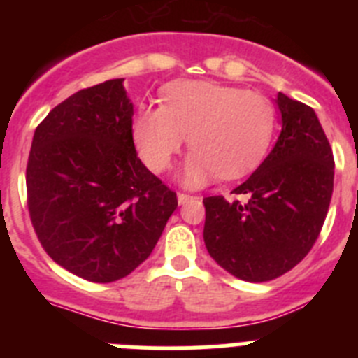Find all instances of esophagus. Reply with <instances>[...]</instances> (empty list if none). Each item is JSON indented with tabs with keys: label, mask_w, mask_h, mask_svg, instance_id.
<instances>
[{
	"label": "esophagus",
	"mask_w": 358,
	"mask_h": 358,
	"mask_svg": "<svg viewBox=\"0 0 358 358\" xmlns=\"http://www.w3.org/2000/svg\"><path fill=\"white\" fill-rule=\"evenodd\" d=\"M194 195H186V194H177V202H179V204H186V202H189V201H194Z\"/></svg>",
	"instance_id": "esophagus-1"
}]
</instances>
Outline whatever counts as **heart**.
<instances>
[{"mask_svg": "<svg viewBox=\"0 0 358 358\" xmlns=\"http://www.w3.org/2000/svg\"><path fill=\"white\" fill-rule=\"evenodd\" d=\"M276 127L273 102L258 91L211 82H182L164 87L159 109L141 107L131 125L132 143L152 172L172 166L186 145L181 182L206 185L215 173L236 179L267 154Z\"/></svg>", "mask_w": 358, "mask_h": 358, "instance_id": "obj_1", "label": "heart"}]
</instances>
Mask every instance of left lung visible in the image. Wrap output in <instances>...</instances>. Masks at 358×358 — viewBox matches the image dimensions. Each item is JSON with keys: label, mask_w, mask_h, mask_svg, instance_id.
Returning a JSON list of instances; mask_svg holds the SVG:
<instances>
[{"label": "left lung", "mask_w": 358, "mask_h": 358, "mask_svg": "<svg viewBox=\"0 0 358 358\" xmlns=\"http://www.w3.org/2000/svg\"><path fill=\"white\" fill-rule=\"evenodd\" d=\"M274 148L233 189L245 201L206 197L204 243L224 271L251 283L289 273L308 255L334 192V154L312 107L278 93Z\"/></svg>", "instance_id": "obj_1"}]
</instances>
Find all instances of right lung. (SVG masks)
Returning a JSON list of instances; mask_svg holds the SVG:
<instances>
[{
	"instance_id": "1",
	"label": "right lung",
	"mask_w": 358,
	"mask_h": 358,
	"mask_svg": "<svg viewBox=\"0 0 358 358\" xmlns=\"http://www.w3.org/2000/svg\"><path fill=\"white\" fill-rule=\"evenodd\" d=\"M123 78L77 91L36 129L28 210L52 260L93 283L131 274L156 248L177 197L141 163Z\"/></svg>"
}]
</instances>
